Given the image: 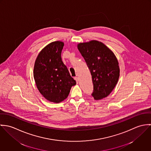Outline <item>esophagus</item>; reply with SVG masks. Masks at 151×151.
Returning <instances> with one entry per match:
<instances>
[{
  "mask_svg": "<svg viewBox=\"0 0 151 151\" xmlns=\"http://www.w3.org/2000/svg\"><path fill=\"white\" fill-rule=\"evenodd\" d=\"M74 79L76 80V81L77 83H78V81H79V78H78V77H76L74 78Z\"/></svg>",
  "mask_w": 151,
  "mask_h": 151,
  "instance_id": "obj_1",
  "label": "esophagus"
}]
</instances>
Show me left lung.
I'll use <instances>...</instances> for the list:
<instances>
[{
	"label": "left lung",
	"instance_id": "left-lung-1",
	"mask_svg": "<svg viewBox=\"0 0 151 151\" xmlns=\"http://www.w3.org/2000/svg\"><path fill=\"white\" fill-rule=\"evenodd\" d=\"M77 47L92 76L93 90L91 95L95 100L108 96L120 76L116 56L105 45L98 41L80 43Z\"/></svg>",
	"mask_w": 151,
	"mask_h": 151
}]
</instances>
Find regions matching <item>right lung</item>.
Returning a JSON list of instances; mask_svg holds the SVG:
<instances>
[{
	"label": "right lung",
	"instance_id": "add662e5",
	"mask_svg": "<svg viewBox=\"0 0 151 151\" xmlns=\"http://www.w3.org/2000/svg\"><path fill=\"white\" fill-rule=\"evenodd\" d=\"M64 43L48 44L38 54L34 68V77L40 93L47 101L59 103L66 99L76 81L62 60Z\"/></svg>",
	"mask_w": 151,
	"mask_h": 151
}]
</instances>
